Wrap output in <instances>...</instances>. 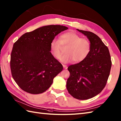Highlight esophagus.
<instances>
[{
    "label": "esophagus",
    "mask_w": 121,
    "mask_h": 121,
    "mask_svg": "<svg viewBox=\"0 0 121 121\" xmlns=\"http://www.w3.org/2000/svg\"><path fill=\"white\" fill-rule=\"evenodd\" d=\"M63 67L65 69H67L68 68V67L67 65H63Z\"/></svg>",
    "instance_id": "esophagus-1"
}]
</instances>
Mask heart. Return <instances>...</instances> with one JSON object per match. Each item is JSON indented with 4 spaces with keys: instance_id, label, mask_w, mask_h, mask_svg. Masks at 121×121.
Wrapping results in <instances>:
<instances>
[{
    "instance_id": "obj_1",
    "label": "heart",
    "mask_w": 121,
    "mask_h": 121,
    "mask_svg": "<svg viewBox=\"0 0 121 121\" xmlns=\"http://www.w3.org/2000/svg\"><path fill=\"white\" fill-rule=\"evenodd\" d=\"M69 46L67 49V54L60 58L61 61L67 63L73 60L76 63L84 60L89 54L91 51V43L87 38H81L79 35L74 32H69L62 34L60 40L53 39L50 43V52L56 59L61 57V47Z\"/></svg>"
}]
</instances>
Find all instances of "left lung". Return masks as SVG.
I'll return each instance as SVG.
<instances>
[{
  "instance_id": "obj_1",
  "label": "left lung",
  "mask_w": 121,
  "mask_h": 121,
  "mask_svg": "<svg viewBox=\"0 0 121 121\" xmlns=\"http://www.w3.org/2000/svg\"><path fill=\"white\" fill-rule=\"evenodd\" d=\"M91 43V51L86 58L68 68L70 76L67 89L73 98L84 100L99 94L106 85L111 67L108 47L98 35L91 32L77 29Z\"/></svg>"
}]
</instances>
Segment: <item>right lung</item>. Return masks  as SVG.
Instances as JSON below:
<instances>
[{"instance_id":"add662e5","label":"right lung","mask_w":121,"mask_h":121,"mask_svg":"<svg viewBox=\"0 0 121 121\" xmlns=\"http://www.w3.org/2000/svg\"><path fill=\"white\" fill-rule=\"evenodd\" d=\"M60 25L43 26L23 34L14 43L10 67L14 81L22 90L36 95L50 87L63 67L51 55L50 43L61 32Z\"/></svg>"}]
</instances>
